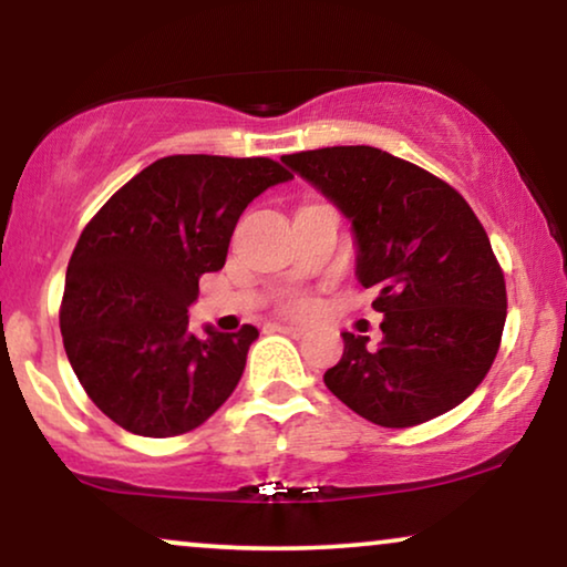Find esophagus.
I'll return each instance as SVG.
<instances>
[{"label":"esophagus","instance_id":"obj_1","mask_svg":"<svg viewBox=\"0 0 567 567\" xmlns=\"http://www.w3.org/2000/svg\"><path fill=\"white\" fill-rule=\"evenodd\" d=\"M275 329L282 331V334H290V337H303L306 334V327H298V323H277Z\"/></svg>","mask_w":567,"mask_h":567}]
</instances>
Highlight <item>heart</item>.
<instances>
[{"label": "heart", "mask_w": 567, "mask_h": 567, "mask_svg": "<svg viewBox=\"0 0 567 567\" xmlns=\"http://www.w3.org/2000/svg\"><path fill=\"white\" fill-rule=\"evenodd\" d=\"M308 308H311V303H308L306 298H296V300H292V303H290V311H296V313H306Z\"/></svg>", "instance_id": "1"}]
</instances>
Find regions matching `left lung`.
I'll use <instances>...</instances> for the list:
<instances>
[{"mask_svg":"<svg viewBox=\"0 0 567 567\" xmlns=\"http://www.w3.org/2000/svg\"><path fill=\"white\" fill-rule=\"evenodd\" d=\"M282 163L350 223L354 277L379 290V347L342 331L327 389L381 427L420 425L462 404L493 365L508 308L501 264L464 196L368 145Z\"/></svg>","mask_w":567,"mask_h":567,"instance_id":"obj_1","label":"left lung"}]
</instances>
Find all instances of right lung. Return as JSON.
I'll list each match as a JSON object with an SVG mask.
<instances>
[{"label": "right lung", "instance_id": "obj_1", "mask_svg": "<svg viewBox=\"0 0 567 567\" xmlns=\"http://www.w3.org/2000/svg\"><path fill=\"white\" fill-rule=\"evenodd\" d=\"M292 176L269 157L168 155L101 207L66 267L62 337L97 410L145 437L202 425L238 386L259 329L188 331L199 277L225 267L238 217Z\"/></svg>", "mask_w": 567, "mask_h": 567}]
</instances>
